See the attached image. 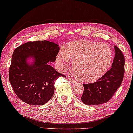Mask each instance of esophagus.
<instances>
[{
	"label": "esophagus",
	"mask_w": 133,
	"mask_h": 133,
	"mask_svg": "<svg viewBox=\"0 0 133 133\" xmlns=\"http://www.w3.org/2000/svg\"><path fill=\"white\" fill-rule=\"evenodd\" d=\"M69 80H70V81H71L72 83H76L77 82V81H76V80L72 79V78H71V77L69 78Z\"/></svg>",
	"instance_id": "1"
}]
</instances>
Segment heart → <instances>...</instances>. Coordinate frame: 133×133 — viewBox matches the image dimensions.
<instances>
[{
  "mask_svg": "<svg viewBox=\"0 0 133 133\" xmlns=\"http://www.w3.org/2000/svg\"><path fill=\"white\" fill-rule=\"evenodd\" d=\"M112 53L108 46L87 41L71 42L65 46L64 52L57 55V64L65 68L73 61L75 74L82 81L91 82L106 72L111 64Z\"/></svg>",
  "mask_w": 133,
  "mask_h": 133,
  "instance_id": "1",
  "label": "heart"
}]
</instances>
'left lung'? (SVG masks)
<instances>
[{
  "mask_svg": "<svg viewBox=\"0 0 133 133\" xmlns=\"http://www.w3.org/2000/svg\"><path fill=\"white\" fill-rule=\"evenodd\" d=\"M115 55L111 68L94 83L84 84L81 100L85 105L107 103L120 87L124 73V57L121 49L115 46Z\"/></svg>",
  "mask_w": 133,
  "mask_h": 133,
  "instance_id": "8db88e82",
  "label": "left lung"
}]
</instances>
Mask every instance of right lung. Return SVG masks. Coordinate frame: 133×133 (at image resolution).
Listing matches in <instances>:
<instances>
[{
  "label": "right lung",
  "mask_w": 133,
  "mask_h": 133,
  "mask_svg": "<svg viewBox=\"0 0 133 133\" xmlns=\"http://www.w3.org/2000/svg\"><path fill=\"white\" fill-rule=\"evenodd\" d=\"M59 51L58 44L49 41H29L14 51L9 68V81L21 100L32 105H42L49 101L54 94L57 78L65 76L48 64L54 62ZM32 57L35 61H26Z\"/></svg>",
  "instance_id": "add662e5"
}]
</instances>
